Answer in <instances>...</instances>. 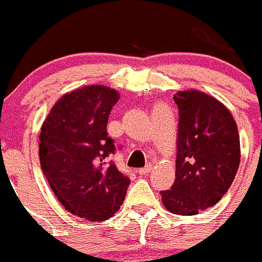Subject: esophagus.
I'll return each instance as SVG.
<instances>
[{
    "label": "esophagus",
    "mask_w": 262,
    "mask_h": 262,
    "mask_svg": "<svg viewBox=\"0 0 262 262\" xmlns=\"http://www.w3.org/2000/svg\"><path fill=\"white\" fill-rule=\"evenodd\" d=\"M150 171H152V163H147V165H146V167H143V168H139V170H138V172L141 173V175H148V173H149Z\"/></svg>",
    "instance_id": "esophagus-1"
}]
</instances>
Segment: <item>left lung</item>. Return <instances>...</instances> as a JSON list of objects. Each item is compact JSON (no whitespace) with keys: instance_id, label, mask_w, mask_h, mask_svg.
<instances>
[{"instance_id":"left-lung-1","label":"left lung","mask_w":262,"mask_h":262,"mask_svg":"<svg viewBox=\"0 0 262 262\" xmlns=\"http://www.w3.org/2000/svg\"><path fill=\"white\" fill-rule=\"evenodd\" d=\"M176 179L161 191L168 212L194 215L215 205L234 180L241 158L237 124L231 112L198 90L179 91Z\"/></svg>"}]
</instances>
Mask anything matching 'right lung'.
Segmentation results:
<instances>
[{
	"label": "right lung",
	"mask_w": 262,
	"mask_h": 262,
	"mask_svg": "<svg viewBox=\"0 0 262 262\" xmlns=\"http://www.w3.org/2000/svg\"><path fill=\"white\" fill-rule=\"evenodd\" d=\"M119 92L91 84L63 95L39 136L44 176L60 204L89 222H104L120 209L130 180L109 155L115 152L106 125Z\"/></svg>",
	"instance_id": "obj_1"
}]
</instances>
